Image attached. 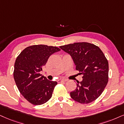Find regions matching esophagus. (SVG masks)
Wrapping results in <instances>:
<instances>
[{
  "label": "esophagus",
  "instance_id": "esophagus-1",
  "mask_svg": "<svg viewBox=\"0 0 124 124\" xmlns=\"http://www.w3.org/2000/svg\"><path fill=\"white\" fill-rule=\"evenodd\" d=\"M65 81H66V80H65V79H58L57 82L58 83H61V82H65Z\"/></svg>",
  "mask_w": 124,
  "mask_h": 124
}]
</instances>
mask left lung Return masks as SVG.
I'll list each match as a JSON object with an SVG mask.
<instances>
[{
    "mask_svg": "<svg viewBox=\"0 0 124 124\" xmlns=\"http://www.w3.org/2000/svg\"><path fill=\"white\" fill-rule=\"evenodd\" d=\"M60 48L71 56L76 70L83 80L77 82L71 97L79 103L87 104L97 99L108 82L109 63L97 46L88 42H76Z\"/></svg>",
    "mask_w": 124,
    "mask_h": 124,
    "instance_id": "1",
    "label": "left lung"
}]
</instances>
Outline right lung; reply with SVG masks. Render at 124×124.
<instances>
[{
    "instance_id": "1",
    "label": "right lung",
    "mask_w": 124,
    "mask_h": 124,
    "mask_svg": "<svg viewBox=\"0 0 124 124\" xmlns=\"http://www.w3.org/2000/svg\"><path fill=\"white\" fill-rule=\"evenodd\" d=\"M59 48L45 45L27 47L16 58L14 78L21 94L30 103L39 105L52 97L57 82L50 81L39 74L51 54Z\"/></svg>"
}]
</instances>
